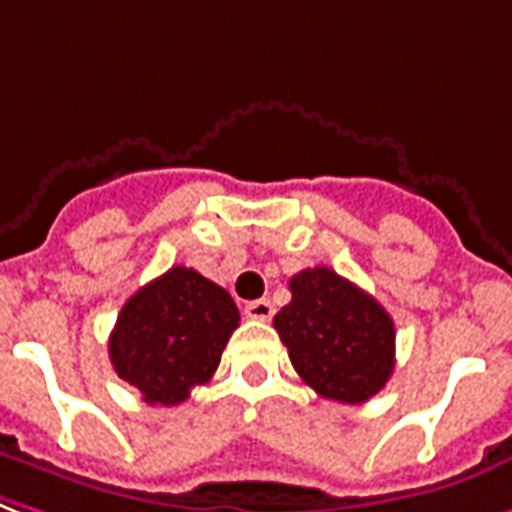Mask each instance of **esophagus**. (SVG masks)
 <instances>
[{
  "mask_svg": "<svg viewBox=\"0 0 512 512\" xmlns=\"http://www.w3.org/2000/svg\"><path fill=\"white\" fill-rule=\"evenodd\" d=\"M244 314H247L249 319H257V322H268V319L273 317V306H271V300H252V303H247L244 306Z\"/></svg>",
  "mask_w": 512,
  "mask_h": 512,
  "instance_id": "obj_1",
  "label": "esophagus"
}]
</instances>
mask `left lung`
I'll list each match as a JSON object with an SVG mask.
<instances>
[{
  "mask_svg": "<svg viewBox=\"0 0 512 512\" xmlns=\"http://www.w3.org/2000/svg\"><path fill=\"white\" fill-rule=\"evenodd\" d=\"M290 292L273 327L298 376L338 403L378 395L395 370V322L384 306L325 265L295 273Z\"/></svg>",
  "mask_w": 512,
  "mask_h": 512,
  "instance_id": "obj_1",
  "label": "left lung"
}]
</instances>
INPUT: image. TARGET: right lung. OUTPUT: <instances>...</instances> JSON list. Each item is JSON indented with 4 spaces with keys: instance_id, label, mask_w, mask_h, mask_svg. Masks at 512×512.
<instances>
[{
    "instance_id": "1",
    "label": "right lung",
    "mask_w": 512,
    "mask_h": 512,
    "mask_svg": "<svg viewBox=\"0 0 512 512\" xmlns=\"http://www.w3.org/2000/svg\"><path fill=\"white\" fill-rule=\"evenodd\" d=\"M239 319L228 290L174 265L126 300L109 335V360L144 403L177 405L214 376Z\"/></svg>"
}]
</instances>
